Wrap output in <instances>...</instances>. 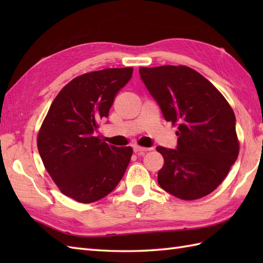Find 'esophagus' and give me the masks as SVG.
<instances>
[{"label":"esophagus","instance_id":"obj_1","mask_svg":"<svg viewBox=\"0 0 263 263\" xmlns=\"http://www.w3.org/2000/svg\"><path fill=\"white\" fill-rule=\"evenodd\" d=\"M150 150H152V148H146V147H140V146H135V147H133V152H135L138 155L143 154V153H146V152H150Z\"/></svg>","mask_w":263,"mask_h":263}]
</instances>
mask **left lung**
Here are the masks:
<instances>
[{
    "mask_svg": "<svg viewBox=\"0 0 263 263\" xmlns=\"http://www.w3.org/2000/svg\"><path fill=\"white\" fill-rule=\"evenodd\" d=\"M167 122L177 126L176 149L157 147L158 184L182 200L203 198L225 180L239 152L235 114L221 92L185 65L139 69Z\"/></svg>",
    "mask_w": 263,
    "mask_h": 263,
    "instance_id": "1",
    "label": "left lung"
}]
</instances>
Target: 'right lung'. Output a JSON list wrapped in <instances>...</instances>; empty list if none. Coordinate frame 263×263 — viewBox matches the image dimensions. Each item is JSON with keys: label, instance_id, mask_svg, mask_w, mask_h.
I'll list each match as a JSON object with an SVG mask.
<instances>
[{"label": "right lung", "instance_id": "1", "mask_svg": "<svg viewBox=\"0 0 263 263\" xmlns=\"http://www.w3.org/2000/svg\"><path fill=\"white\" fill-rule=\"evenodd\" d=\"M133 68L88 72L71 80L49 107L37 137L48 174L60 191L81 203L109 194L130 163L131 147L109 146L95 136Z\"/></svg>", "mask_w": 263, "mask_h": 263}]
</instances>
